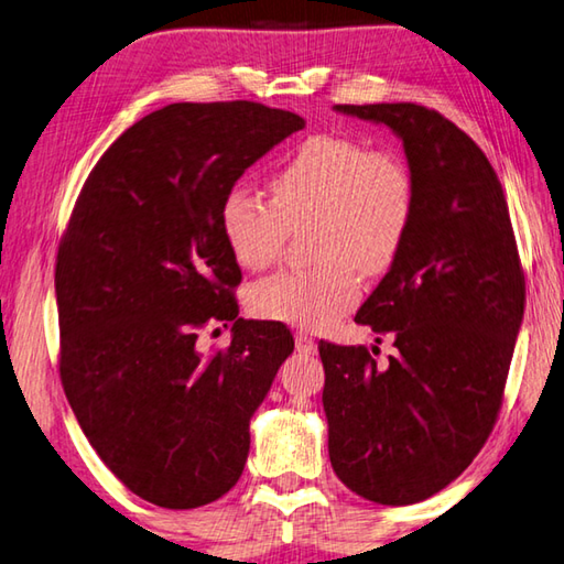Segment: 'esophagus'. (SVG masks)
Wrapping results in <instances>:
<instances>
[{
    "mask_svg": "<svg viewBox=\"0 0 564 564\" xmlns=\"http://www.w3.org/2000/svg\"><path fill=\"white\" fill-rule=\"evenodd\" d=\"M295 348H299V352H316V340L301 330L295 333Z\"/></svg>",
    "mask_w": 564,
    "mask_h": 564,
    "instance_id": "34e87169",
    "label": "esophagus"
}]
</instances>
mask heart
I'll return each mask as SVG.
<instances>
[{"label":"heart","mask_w":564,"mask_h":564,"mask_svg":"<svg viewBox=\"0 0 564 564\" xmlns=\"http://www.w3.org/2000/svg\"><path fill=\"white\" fill-rule=\"evenodd\" d=\"M273 202L234 186L221 202V234L236 263L263 271L279 259L289 228L313 221L311 251L323 261L248 289L256 318L323 328L358 303L362 275L395 263L415 216V178L393 149H368L340 133H316L271 176Z\"/></svg>","instance_id":"obj_1"}]
</instances>
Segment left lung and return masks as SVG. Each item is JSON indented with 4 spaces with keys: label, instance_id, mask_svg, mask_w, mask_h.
<instances>
[{
    "label": "left lung",
    "instance_id": "left-lung-1",
    "mask_svg": "<svg viewBox=\"0 0 564 564\" xmlns=\"http://www.w3.org/2000/svg\"><path fill=\"white\" fill-rule=\"evenodd\" d=\"M333 109L403 141L415 216L356 313L360 326L393 338L395 356L383 368L362 346L318 343L328 455L360 498L413 505L451 485L492 433L524 275L500 178L465 131L417 104Z\"/></svg>",
    "mask_w": 564,
    "mask_h": 564
}]
</instances>
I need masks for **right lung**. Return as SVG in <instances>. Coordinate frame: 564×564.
<instances>
[{"label":"right lung","mask_w":564,"mask_h":564,"mask_svg":"<svg viewBox=\"0 0 564 564\" xmlns=\"http://www.w3.org/2000/svg\"><path fill=\"white\" fill-rule=\"evenodd\" d=\"M303 127L256 101L169 104L113 141L76 198L54 273L62 386L109 470L159 508L234 488L293 352L281 323L238 318L218 216L243 171ZM216 322L235 323L232 346L204 357L197 330Z\"/></svg>","instance_id":"obj_1"}]
</instances>
